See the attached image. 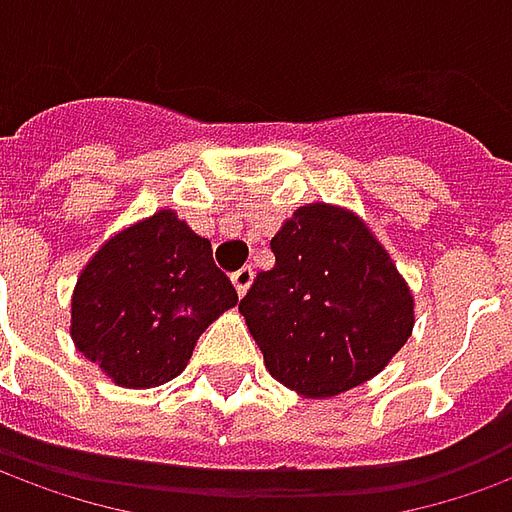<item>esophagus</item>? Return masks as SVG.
Masks as SVG:
<instances>
[{
	"mask_svg": "<svg viewBox=\"0 0 512 512\" xmlns=\"http://www.w3.org/2000/svg\"><path fill=\"white\" fill-rule=\"evenodd\" d=\"M250 281H253V270H250V267H239L234 276H231V284H234L236 295H245L250 287Z\"/></svg>",
	"mask_w": 512,
	"mask_h": 512,
	"instance_id": "obj_1",
	"label": "esophagus"
}]
</instances>
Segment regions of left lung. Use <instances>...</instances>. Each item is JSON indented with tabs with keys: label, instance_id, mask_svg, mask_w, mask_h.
<instances>
[{
	"label": "left lung",
	"instance_id": "8db88e82",
	"mask_svg": "<svg viewBox=\"0 0 512 512\" xmlns=\"http://www.w3.org/2000/svg\"><path fill=\"white\" fill-rule=\"evenodd\" d=\"M270 250L276 264L253 278L239 312L276 382L303 396H337L407 343L410 290L354 214L303 206Z\"/></svg>",
	"mask_w": 512,
	"mask_h": 512
}]
</instances>
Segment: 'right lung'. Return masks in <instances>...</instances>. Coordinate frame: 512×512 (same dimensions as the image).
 Wrapping results in <instances>:
<instances>
[{"mask_svg": "<svg viewBox=\"0 0 512 512\" xmlns=\"http://www.w3.org/2000/svg\"><path fill=\"white\" fill-rule=\"evenodd\" d=\"M236 303L211 242L172 211L116 234L77 278L72 340L122 387H158L192 359L197 337Z\"/></svg>", "mask_w": 512, "mask_h": 512, "instance_id": "right-lung-1", "label": "right lung"}]
</instances>
